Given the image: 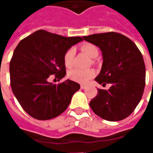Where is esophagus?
Returning <instances> with one entry per match:
<instances>
[{
    "label": "esophagus",
    "mask_w": 153,
    "mask_h": 153,
    "mask_svg": "<svg viewBox=\"0 0 153 153\" xmlns=\"http://www.w3.org/2000/svg\"><path fill=\"white\" fill-rule=\"evenodd\" d=\"M80 88H81L82 89H84V88H86L87 86L86 85H84V84H81V85H80Z\"/></svg>",
    "instance_id": "esophagus-1"
}]
</instances>
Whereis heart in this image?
Wrapping results in <instances>:
<instances>
[{
	"instance_id": "obj_1",
	"label": "heart",
	"mask_w": 153,
	"mask_h": 153,
	"mask_svg": "<svg viewBox=\"0 0 153 153\" xmlns=\"http://www.w3.org/2000/svg\"><path fill=\"white\" fill-rule=\"evenodd\" d=\"M80 48L90 58H96L99 54L98 48L94 44L84 43L81 45ZM74 56V50L73 48H70L65 52L63 56V62L65 66L67 68H70L72 66ZM94 75H95V72L92 69H88V70L74 69L68 73V77L70 79L79 83H88L92 78H93Z\"/></svg>"
}]
</instances>
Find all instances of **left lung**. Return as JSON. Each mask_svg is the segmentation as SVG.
<instances>
[{
	"mask_svg": "<svg viewBox=\"0 0 153 153\" xmlns=\"http://www.w3.org/2000/svg\"><path fill=\"white\" fill-rule=\"evenodd\" d=\"M83 39L99 47L103 56L101 72L95 80L108 90H97L89 105L93 112L109 121H119L130 115L143 96L146 70L141 51L123 34L108 32Z\"/></svg>",
	"mask_w": 153,
	"mask_h": 153,
	"instance_id": "8db88e82",
	"label": "left lung"
}]
</instances>
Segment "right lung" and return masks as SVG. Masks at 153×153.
<instances>
[{
	"label": "right lung",
	"mask_w": 153,
	"mask_h": 153,
	"mask_svg": "<svg viewBox=\"0 0 153 153\" xmlns=\"http://www.w3.org/2000/svg\"><path fill=\"white\" fill-rule=\"evenodd\" d=\"M82 40L41 29L19 42L10 62V86L22 108L32 117L50 120L67 109L80 85L70 79L55 84L49 78L65 77L64 54Z\"/></svg>",
	"instance_id": "add662e5"
}]
</instances>
